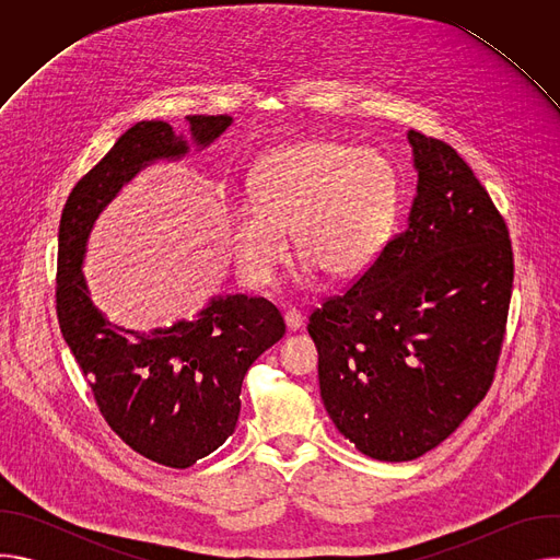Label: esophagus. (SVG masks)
Returning <instances> with one entry per match:
<instances>
[{"label":"esophagus","mask_w":560,"mask_h":560,"mask_svg":"<svg viewBox=\"0 0 560 560\" xmlns=\"http://www.w3.org/2000/svg\"><path fill=\"white\" fill-rule=\"evenodd\" d=\"M283 318H285V326H288V330L290 332H294V330H299L301 326H303V322H305V316L299 312V310H294V307H290V310H285V314H283Z\"/></svg>","instance_id":"34e87169"}]
</instances>
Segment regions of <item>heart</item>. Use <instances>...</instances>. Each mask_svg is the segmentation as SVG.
<instances>
[{"label": "heart", "instance_id": "1", "mask_svg": "<svg viewBox=\"0 0 560 560\" xmlns=\"http://www.w3.org/2000/svg\"><path fill=\"white\" fill-rule=\"evenodd\" d=\"M253 206H234L228 238L234 264L253 285L272 283L288 257L330 279L365 272L381 255L396 210V175L372 148L307 139L268 152L255 166Z\"/></svg>", "mask_w": 560, "mask_h": 560}]
</instances>
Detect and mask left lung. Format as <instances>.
Returning a JSON list of instances; mask_svg holds the SVG:
<instances>
[{
    "label": "left lung",
    "instance_id": "left-lung-1",
    "mask_svg": "<svg viewBox=\"0 0 560 560\" xmlns=\"http://www.w3.org/2000/svg\"><path fill=\"white\" fill-rule=\"evenodd\" d=\"M419 173L410 223L310 314L318 385L337 430L376 460H412L483 401L514 281L505 219L463 156L408 132Z\"/></svg>",
    "mask_w": 560,
    "mask_h": 560
}]
</instances>
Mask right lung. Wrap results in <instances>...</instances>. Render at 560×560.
<instances>
[{"label": "right lung", "mask_w": 560, "mask_h": 560, "mask_svg": "<svg viewBox=\"0 0 560 560\" xmlns=\"http://www.w3.org/2000/svg\"><path fill=\"white\" fill-rule=\"evenodd\" d=\"M197 145L212 143L228 115H190ZM188 152L166 121L128 128L102 162L77 182L59 221L57 318L110 430L141 456L190 467L234 432L248 368L285 335L281 312L264 296H217L195 322L148 335L113 326L93 305L82 261L95 219L143 166Z\"/></svg>", "instance_id": "obj_1"}]
</instances>
